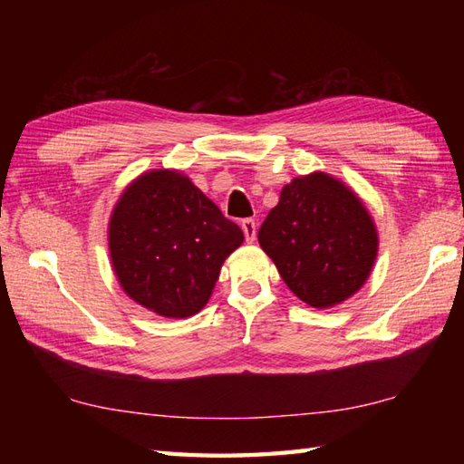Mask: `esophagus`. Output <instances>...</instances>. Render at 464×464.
Segmentation results:
<instances>
[{
  "label": "esophagus",
  "instance_id": "34e87169",
  "mask_svg": "<svg viewBox=\"0 0 464 464\" xmlns=\"http://www.w3.org/2000/svg\"><path fill=\"white\" fill-rule=\"evenodd\" d=\"M241 229L245 233V241H247V243H253L255 239H257V225H255L253 219H243Z\"/></svg>",
  "mask_w": 464,
  "mask_h": 464
}]
</instances>
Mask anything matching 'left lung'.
<instances>
[{
  "mask_svg": "<svg viewBox=\"0 0 464 464\" xmlns=\"http://www.w3.org/2000/svg\"><path fill=\"white\" fill-rule=\"evenodd\" d=\"M283 281L314 309L334 307L369 279L377 227L351 187L329 173L295 177L259 229Z\"/></svg>",
  "mask_w": 464,
  "mask_h": 464,
  "instance_id": "1",
  "label": "left lung"
}]
</instances>
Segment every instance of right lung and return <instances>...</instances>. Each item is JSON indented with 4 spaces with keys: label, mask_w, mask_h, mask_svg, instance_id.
<instances>
[{
    "label": "right lung",
    "mask_w": 464,
    "mask_h": 464,
    "mask_svg": "<svg viewBox=\"0 0 464 464\" xmlns=\"http://www.w3.org/2000/svg\"><path fill=\"white\" fill-rule=\"evenodd\" d=\"M243 231L187 175L153 169L127 185L110 219V255L121 289L167 319L209 301Z\"/></svg>",
    "instance_id": "1"
}]
</instances>
